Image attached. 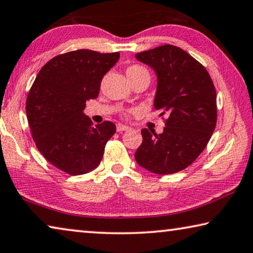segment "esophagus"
Returning a JSON list of instances; mask_svg holds the SVG:
<instances>
[{
	"instance_id": "34e87169",
	"label": "esophagus",
	"mask_w": 253,
	"mask_h": 253,
	"mask_svg": "<svg viewBox=\"0 0 253 253\" xmlns=\"http://www.w3.org/2000/svg\"><path fill=\"white\" fill-rule=\"evenodd\" d=\"M116 129H117V131H124V130H128L129 129V127L124 125V124H118L117 126H116Z\"/></svg>"
}]
</instances>
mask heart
Masks as SVG:
<instances>
[{
  "instance_id": "1",
  "label": "heart",
  "mask_w": 253,
  "mask_h": 253,
  "mask_svg": "<svg viewBox=\"0 0 253 253\" xmlns=\"http://www.w3.org/2000/svg\"><path fill=\"white\" fill-rule=\"evenodd\" d=\"M126 75L129 82L133 81V80L143 78V76H148V78H150V74H148V71L145 67L142 65H137V64L128 66L126 70Z\"/></svg>"
}]
</instances>
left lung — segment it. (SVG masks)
Here are the masks:
<instances>
[{
    "mask_svg": "<svg viewBox=\"0 0 253 253\" xmlns=\"http://www.w3.org/2000/svg\"><path fill=\"white\" fill-rule=\"evenodd\" d=\"M158 75L154 108L167 115L162 134L142 129L135 159L156 174L184 170L198 158L217 120L216 91L207 70L187 51L163 45L136 54Z\"/></svg>",
    "mask_w": 253,
    "mask_h": 253,
    "instance_id": "8db88e82",
    "label": "left lung"
}]
</instances>
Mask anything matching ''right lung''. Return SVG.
<instances>
[{
	"mask_svg": "<svg viewBox=\"0 0 253 253\" xmlns=\"http://www.w3.org/2000/svg\"><path fill=\"white\" fill-rule=\"evenodd\" d=\"M119 57L118 51H69L51 58L36 76L26 102L31 135L43 158L67 174L95 169L116 133L108 120L93 126L83 109L98 97L103 75Z\"/></svg>",
	"mask_w": 253,
	"mask_h": 253,
	"instance_id": "1",
	"label": "right lung"
}]
</instances>
